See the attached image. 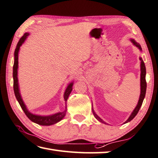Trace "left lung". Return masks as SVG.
Segmentation results:
<instances>
[{"instance_id": "1", "label": "left lung", "mask_w": 158, "mask_h": 158, "mask_svg": "<svg viewBox=\"0 0 158 158\" xmlns=\"http://www.w3.org/2000/svg\"><path fill=\"white\" fill-rule=\"evenodd\" d=\"M131 41H132V43L134 44L135 46H136L138 48H139L140 51H142V47L139 45V44H138L137 42H136L134 40H132L131 39ZM139 60L141 61V77H140V85H141V94H140V96H139V101H138V103L136 107H135V110H133V112H132L131 115L130 116L129 118H128V120H127L125 123H126L129 122V121H131V120L135 118V116L137 115V114L139 112V110L140 109L141 106H142V103H143V99H144L145 97V95H146V66H145V64L143 62V61L142 60V57H139ZM92 112H93V114L95 118L97 119L98 121H100L101 123H106L103 121V120L101 119V118L98 117V116L96 114L95 112L94 111V110L92 108Z\"/></svg>"}]
</instances>
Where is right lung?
I'll use <instances>...</instances> for the list:
<instances>
[{
    "instance_id": "right-lung-1",
    "label": "right lung",
    "mask_w": 158,
    "mask_h": 158,
    "mask_svg": "<svg viewBox=\"0 0 158 158\" xmlns=\"http://www.w3.org/2000/svg\"><path fill=\"white\" fill-rule=\"evenodd\" d=\"M29 35V33H25V34L22 36L21 38L19 40V42L16 45V47L15 51V63H14L13 66V80H14V92H15V94L16 99L19 102V105L21 107L22 110H23V112L29 118L30 120H31L32 122L35 123H37L39 125L41 126H51L52 124H55L57 122H59L62 118L64 117L66 114V110H65L64 112H58L56 114H52V115H49V116H40V115H35L33 114L32 113H30L27 109L26 108V105L24 104L23 100H22V98L20 94V92H19V84H18V77H17V72H18V54L19 49H20V47L22 45L25 40H26L27 36ZM73 83L71 82V83L69 84L64 92V101H66L68 99L69 96L70 95V94L72 91V87H73Z\"/></svg>"
}]
</instances>
